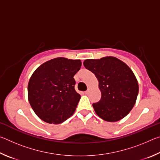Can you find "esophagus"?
<instances>
[{"label": "esophagus", "instance_id": "1", "mask_svg": "<svg viewBox=\"0 0 160 160\" xmlns=\"http://www.w3.org/2000/svg\"><path fill=\"white\" fill-rule=\"evenodd\" d=\"M90 89H88V90H87V91H85V94H89V92H90Z\"/></svg>", "mask_w": 160, "mask_h": 160}]
</instances>
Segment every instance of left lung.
I'll use <instances>...</instances> for the list:
<instances>
[{"instance_id": "8db88e82", "label": "left lung", "mask_w": 160, "mask_h": 160, "mask_svg": "<svg viewBox=\"0 0 160 160\" xmlns=\"http://www.w3.org/2000/svg\"><path fill=\"white\" fill-rule=\"evenodd\" d=\"M83 64L95 75L99 82L102 97L92 104L97 114L109 122L125 117L135 105L139 90L132 70L113 56L87 59Z\"/></svg>"}]
</instances>
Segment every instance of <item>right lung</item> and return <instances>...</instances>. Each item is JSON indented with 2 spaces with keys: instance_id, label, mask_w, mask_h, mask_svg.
Wrapping results in <instances>:
<instances>
[{
  "instance_id": "right-lung-1",
  "label": "right lung",
  "mask_w": 160,
  "mask_h": 160,
  "mask_svg": "<svg viewBox=\"0 0 160 160\" xmlns=\"http://www.w3.org/2000/svg\"><path fill=\"white\" fill-rule=\"evenodd\" d=\"M81 66L80 60L59 57L35 70L29 80L28 100L42 121L59 124L73 114L81 97L73 77Z\"/></svg>"
}]
</instances>
